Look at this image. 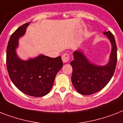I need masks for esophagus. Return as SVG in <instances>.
I'll list each match as a JSON object with an SVG mask.
<instances>
[{"label":"esophagus","mask_w":123,"mask_h":123,"mask_svg":"<svg viewBox=\"0 0 123 123\" xmlns=\"http://www.w3.org/2000/svg\"><path fill=\"white\" fill-rule=\"evenodd\" d=\"M69 59H70V57L69 55L68 54H63V55L62 56V60L63 61L64 63H66L69 61Z\"/></svg>","instance_id":"obj_1"}]
</instances>
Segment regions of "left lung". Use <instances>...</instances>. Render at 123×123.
I'll return each mask as SVG.
<instances>
[{"label":"left lung","instance_id":"1","mask_svg":"<svg viewBox=\"0 0 123 123\" xmlns=\"http://www.w3.org/2000/svg\"><path fill=\"white\" fill-rule=\"evenodd\" d=\"M104 35L111 44V51L106 64L102 66L92 62L82 50H77L73 53L74 59L70 63L73 68L72 83L81 95H88L101 90L109 82L115 71L117 62L115 39L110 31H104Z\"/></svg>","mask_w":123,"mask_h":123}]
</instances>
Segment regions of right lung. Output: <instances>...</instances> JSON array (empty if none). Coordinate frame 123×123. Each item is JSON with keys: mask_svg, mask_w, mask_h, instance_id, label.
Returning a JSON list of instances; mask_svg holds the SVG:
<instances>
[{"mask_svg": "<svg viewBox=\"0 0 123 123\" xmlns=\"http://www.w3.org/2000/svg\"><path fill=\"white\" fill-rule=\"evenodd\" d=\"M30 23L21 26L10 38L7 48V68L10 78L21 92L30 96L40 97L50 92L63 63L60 56L51 58L40 54L23 60L18 55L19 39L25 35Z\"/></svg>", "mask_w": 123, "mask_h": 123, "instance_id": "1", "label": "right lung"}]
</instances>
